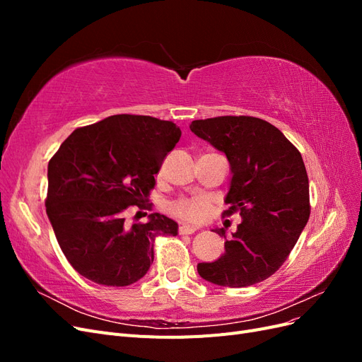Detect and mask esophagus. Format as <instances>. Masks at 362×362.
<instances>
[{
	"mask_svg": "<svg viewBox=\"0 0 362 362\" xmlns=\"http://www.w3.org/2000/svg\"><path fill=\"white\" fill-rule=\"evenodd\" d=\"M178 231H180V234H193L196 231V228H192V226H187V225H181Z\"/></svg>",
	"mask_w": 362,
	"mask_h": 362,
	"instance_id": "obj_1",
	"label": "esophagus"
}]
</instances>
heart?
I'll return each instance as SVG.
<instances>
[{"label": "heart", "mask_w": 362, "mask_h": 362, "mask_svg": "<svg viewBox=\"0 0 362 362\" xmlns=\"http://www.w3.org/2000/svg\"><path fill=\"white\" fill-rule=\"evenodd\" d=\"M172 214L182 218L185 222L199 223L208 216L210 204L204 198H181L169 205Z\"/></svg>", "instance_id": "b5f03b06"}]
</instances>
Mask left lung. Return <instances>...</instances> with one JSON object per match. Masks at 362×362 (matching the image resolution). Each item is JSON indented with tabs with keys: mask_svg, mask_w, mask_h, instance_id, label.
I'll list each match as a JSON object with an SVG mask.
<instances>
[{
	"mask_svg": "<svg viewBox=\"0 0 362 362\" xmlns=\"http://www.w3.org/2000/svg\"><path fill=\"white\" fill-rule=\"evenodd\" d=\"M192 133L223 152L231 169L223 213L242 223L213 262H199L205 281L249 287L272 276L287 259L310 218V184L300 152L267 120L221 116L193 120ZM213 233L226 238L223 228Z\"/></svg>",
	"mask_w": 362,
	"mask_h": 362,
	"instance_id": "8db88e82",
	"label": "left lung"
}]
</instances>
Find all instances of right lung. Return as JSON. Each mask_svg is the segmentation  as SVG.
Here are the masks:
<instances>
[{"label": "right lung", "mask_w": 362, "mask_h": 362, "mask_svg": "<svg viewBox=\"0 0 362 362\" xmlns=\"http://www.w3.org/2000/svg\"><path fill=\"white\" fill-rule=\"evenodd\" d=\"M180 137V127L169 120L115 115L75 129L49 160L47 214L81 276L131 286L154 261L156 237L178 234V223L160 213L129 226L125 211L146 201Z\"/></svg>", "instance_id": "right-lung-1"}]
</instances>
